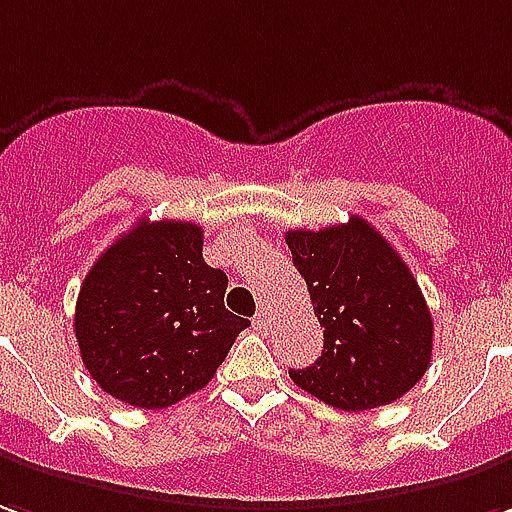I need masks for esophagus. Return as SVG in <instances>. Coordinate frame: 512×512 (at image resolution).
I'll return each instance as SVG.
<instances>
[{
  "label": "esophagus",
  "instance_id": "esophagus-1",
  "mask_svg": "<svg viewBox=\"0 0 512 512\" xmlns=\"http://www.w3.org/2000/svg\"><path fill=\"white\" fill-rule=\"evenodd\" d=\"M252 321H255L257 330H268V327H271V316H268L266 307H260V310H257L255 318H252Z\"/></svg>",
  "mask_w": 512,
  "mask_h": 512
}]
</instances>
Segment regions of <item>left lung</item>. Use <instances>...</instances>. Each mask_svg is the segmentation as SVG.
<instances>
[{
	"instance_id": "obj_1",
	"label": "left lung",
	"mask_w": 512,
	"mask_h": 512,
	"mask_svg": "<svg viewBox=\"0 0 512 512\" xmlns=\"http://www.w3.org/2000/svg\"><path fill=\"white\" fill-rule=\"evenodd\" d=\"M285 244L324 327L313 366L291 380L346 413L391 405L430 366L432 316L405 260L366 219L288 230Z\"/></svg>"
}]
</instances>
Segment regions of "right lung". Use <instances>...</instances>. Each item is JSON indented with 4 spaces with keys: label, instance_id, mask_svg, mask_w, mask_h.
<instances>
[{
    "label": "right lung",
    "instance_id": "obj_1",
    "mask_svg": "<svg viewBox=\"0 0 512 512\" xmlns=\"http://www.w3.org/2000/svg\"><path fill=\"white\" fill-rule=\"evenodd\" d=\"M202 227L141 219L85 274L74 335L96 385L124 405L163 410L205 388L238 332L227 274L202 257Z\"/></svg>",
    "mask_w": 512,
    "mask_h": 512
}]
</instances>
